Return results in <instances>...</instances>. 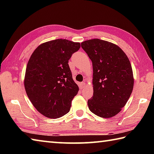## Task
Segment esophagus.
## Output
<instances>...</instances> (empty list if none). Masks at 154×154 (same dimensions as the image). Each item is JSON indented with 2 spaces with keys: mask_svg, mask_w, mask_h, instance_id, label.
Masks as SVG:
<instances>
[{
  "mask_svg": "<svg viewBox=\"0 0 154 154\" xmlns=\"http://www.w3.org/2000/svg\"><path fill=\"white\" fill-rule=\"evenodd\" d=\"M85 85H86V84H85V82H82L81 83V87H82V88H83L85 87Z\"/></svg>",
  "mask_w": 154,
  "mask_h": 154,
  "instance_id": "obj_1",
  "label": "esophagus"
}]
</instances>
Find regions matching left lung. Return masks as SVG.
<instances>
[{
    "mask_svg": "<svg viewBox=\"0 0 154 154\" xmlns=\"http://www.w3.org/2000/svg\"><path fill=\"white\" fill-rule=\"evenodd\" d=\"M92 62L93 96L88 101L90 111L110 118L121 111L134 86L132 66L126 54L116 44L94 38L82 43Z\"/></svg>",
    "mask_w": 154,
    "mask_h": 154,
    "instance_id": "1",
    "label": "left lung"
}]
</instances>
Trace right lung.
<instances>
[{
  "label": "right lung",
  "mask_w": 154,
  "mask_h": 154,
  "mask_svg": "<svg viewBox=\"0 0 154 154\" xmlns=\"http://www.w3.org/2000/svg\"><path fill=\"white\" fill-rule=\"evenodd\" d=\"M79 43L56 39L43 43L28 62L24 88L28 98L41 114L56 119L69 113L79 87L72 79L69 60Z\"/></svg>",
  "instance_id": "add662e5"
}]
</instances>
